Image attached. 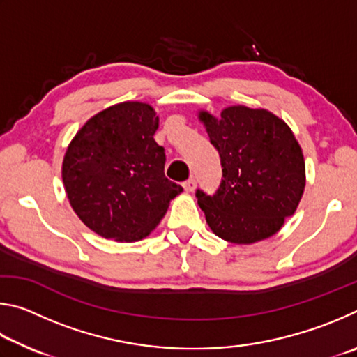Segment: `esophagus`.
I'll use <instances>...</instances> for the list:
<instances>
[{
	"mask_svg": "<svg viewBox=\"0 0 357 357\" xmlns=\"http://www.w3.org/2000/svg\"><path fill=\"white\" fill-rule=\"evenodd\" d=\"M183 187H184V190H185V192H193V190L197 189V181L193 179V178L187 179L185 183H183Z\"/></svg>",
	"mask_w": 357,
	"mask_h": 357,
	"instance_id": "esophagus-1",
	"label": "esophagus"
}]
</instances>
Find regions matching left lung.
Masks as SVG:
<instances>
[{
    "instance_id": "left-lung-1",
    "label": "left lung",
    "mask_w": 357,
    "mask_h": 357,
    "mask_svg": "<svg viewBox=\"0 0 357 357\" xmlns=\"http://www.w3.org/2000/svg\"><path fill=\"white\" fill-rule=\"evenodd\" d=\"M198 118L222 164L214 195L197 190L209 228L234 244L271 238L294 214L305 187L304 155L291 129L271 112L244 105Z\"/></svg>"
}]
</instances>
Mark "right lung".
<instances>
[{
  "label": "right lung",
  "mask_w": 357,
  "mask_h": 357,
  "mask_svg": "<svg viewBox=\"0 0 357 357\" xmlns=\"http://www.w3.org/2000/svg\"><path fill=\"white\" fill-rule=\"evenodd\" d=\"M159 116L143 102L94 114L77 132L63 160L72 209L105 239L146 238L183 187L165 178V149L154 140Z\"/></svg>",
  "instance_id": "obj_1"
}]
</instances>
